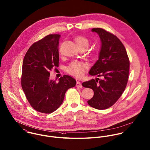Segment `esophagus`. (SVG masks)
Listing matches in <instances>:
<instances>
[{
  "label": "esophagus",
  "instance_id": "esophagus-1",
  "mask_svg": "<svg viewBox=\"0 0 150 150\" xmlns=\"http://www.w3.org/2000/svg\"><path fill=\"white\" fill-rule=\"evenodd\" d=\"M76 87H78V88H82V85L81 83L80 82H79V81H77V82H76Z\"/></svg>",
  "mask_w": 150,
  "mask_h": 150
}]
</instances>
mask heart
Masks as SVG:
<instances>
[{
	"mask_svg": "<svg viewBox=\"0 0 150 150\" xmlns=\"http://www.w3.org/2000/svg\"><path fill=\"white\" fill-rule=\"evenodd\" d=\"M75 42L78 46H86L88 47L89 45V40L83 36H78L75 38ZM87 68V65L82 62L78 61H74L71 62L67 67V71L73 75L80 76H82Z\"/></svg>",
	"mask_w": 150,
	"mask_h": 150,
	"instance_id": "1",
	"label": "heart"
}]
</instances>
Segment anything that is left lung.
<instances>
[{
	"label": "left lung",
	"mask_w": 150,
	"mask_h": 150,
	"mask_svg": "<svg viewBox=\"0 0 150 150\" xmlns=\"http://www.w3.org/2000/svg\"><path fill=\"white\" fill-rule=\"evenodd\" d=\"M91 31L98 35L101 48L98 59L89 74L103 78L91 79L83 82L82 86L94 91L88 104L98 110H105L113 105L125 89L130 63L125 46L116 36L99 28H93Z\"/></svg>",
	"instance_id": "left-lung-1"
}]
</instances>
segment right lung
<instances>
[{
  "instance_id": "obj_1",
  "label": "right lung",
  "mask_w": 150,
  "mask_h": 150,
  "mask_svg": "<svg viewBox=\"0 0 150 150\" xmlns=\"http://www.w3.org/2000/svg\"><path fill=\"white\" fill-rule=\"evenodd\" d=\"M60 35H49L34 43L23 60L21 86L33 108L44 114L55 111L63 102L65 92L76 85L75 79L64 75L50 80V71L59 66Z\"/></svg>"
}]
</instances>
